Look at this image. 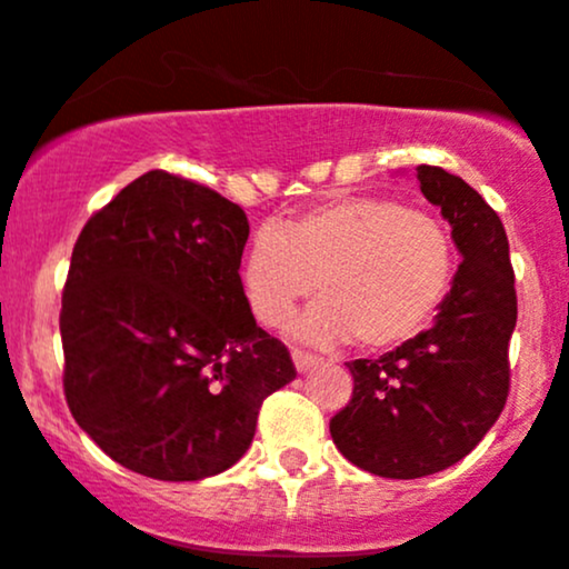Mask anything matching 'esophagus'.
I'll return each instance as SVG.
<instances>
[{
    "label": "esophagus",
    "instance_id": "34e87169",
    "mask_svg": "<svg viewBox=\"0 0 569 569\" xmlns=\"http://www.w3.org/2000/svg\"><path fill=\"white\" fill-rule=\"evenodd\" d=\"M291 359H295V367H297L299 372L313 370V367L318 365V361H321V359H318V356H313V353H305V351H297V348H295V351H291Z\"/></svg>",
    "mask_w": 569,
    "mask_h": 569
}]
</instances>
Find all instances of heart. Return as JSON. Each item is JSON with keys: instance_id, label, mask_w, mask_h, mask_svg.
Masks as SVG:
<instances>
[{"instance_id": "1", "label": "heart", "mask_w": 569, "mask_h": 569, "mask_svg": "<svg viewBox=\"0 0 569 569\" xmlns=\"http://www.w3.org/2000/svg\"><path fill=\"white\" fill-rule=\"evenodd\" d=\"M453 270L457 248L435 216L389 197H335L278 232L261 229L240 278L264 327H283L318 280L321 299L302 316L299 335L316 346L356 337L367 351H386L432 321Z\"/></svg>"}]
</instances>
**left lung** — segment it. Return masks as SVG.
Listing matches in <instances>:
<instances>
[{"mask_svg": "<svg viewBox=\"0 0 569 569\" xmlns=\"http://www.w3.org/2000/svg\"><path fill=\"white\" fill-rule=\"evenodd\" d=\"M423 197L451 223L461 264L432 329L380 359L348 361L351 402L329 421L337 451L380 478H423L465 459L510 391L518 302L508 234L476 189L416 167Z\"/></svg>", "mask_w": 569, "mask_h": 569, "instance_id": "1", "label": "left lung"}]
</instances>
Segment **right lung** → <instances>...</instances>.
Masks as SVG:
<instances>
[{
	"label": "right lung",
	"instance_id": "obj_1",
	"mask_svg": "<svg viewBox=\"0 0 569 569\" xmlns=\"http://www.w3.org/2000/svg\"><path fill=\"white\" fill-rule=\"evenodd\" d=\"M248 218L202 183L151 170L86 221L61 295L64 397L127 470L202 480L251 446L259 408L297 378L240 280Z\"/></svg>",
	"mask_w": 569,
	"mask_h": 569
}]
</instances>
